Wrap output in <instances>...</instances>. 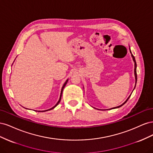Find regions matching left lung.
<instances>
[{"label":"left lung","instance_id":"8db88e82","mask_svg":"<svg viewBox=\"0 0 153 153\" xmlns=\"http://www.w3.org/2000/svg\"><path fill=\"white\" fill-rule=\"evenodd\" d=\"M130 52H131V50H130ZM131 56H132V57H133V61L135 62V70H134V71H135V83L137 84V63H136V61H135V57L133 56V54H131ZM136 84H135V86H136ZM134 89H135V88H134ZM131 96V95L129 96V97H128V98L126 100V101H125V102L123 103V104H122L121 105H120V106H117V107H115L114 108H119V107H121V106H122L123 105H124L125 103H126V101L128 100V99L129 98V97ZM111 109H112V108H111Z\"/></svg>","mask_w":153,"mask_h":153}]
</instances>
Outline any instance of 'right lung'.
I'll list each match as a JSON object with an SVG mask.
<instances>
[{
	"label": "right lung",
	"mask_w": 153,
	"mask_h": 153,
	"mask_svg": "<svg viewBox=\"0 0 153 153\" xmlns=\"http://www.w3.org/2000/svg\"><path fill=\"white\" fill-rule=\"evenodd\" d=\"M67 82H68V80L66 81V82L64 83V84L63 85V86H62V90H61V96H60V98H59V101L57 102V103L53 107H52V108H50V109H48V110H45V111H42V112H45V111H47V110H52V109H53V108H54L55 106H56L59 103V102L60 101H61V97H62V91H63V89L64 88V87H65V85H66V84H67ZM39 112H41V111H39Z\"/></svg>",
	"instance_id": "add662e5"
}]
</instances>
